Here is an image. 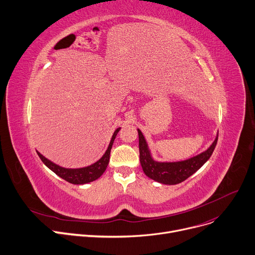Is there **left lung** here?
<instances>
[{
	"mask_svg": "<svg viewBox=\"0 0 255 255\" xmlns=\"http://www.w3.org/2000/svg\"><path fill=\"white\" fill-rule=\"evenodd\" d=\"M137 131L139 138V159L143 172L147 177L169 185L180 183L199 170L211 157L218 139L217 134L212 144L205 151L188 160L178 162H158L152 159L143 134L139 129H137Z\"/></svg>",
	"mask_w": 255,
	"mask_h": 255,
	"instance_id": "1",
	"label": "left lung"
}]
</instances>
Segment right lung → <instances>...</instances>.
I'll list each match as a JSON object with an SVG mask.
<instances>
[{
    "label": "right lung",
    "instance_id": "add662e5",
    "mask_svg": "<svg viewBox=\"0 0 255 255\" xmlns=\"http://www.w3.org/2000/svg\"><path fill=\"white\" fill-rule=\"evenodd\" d=\"M121 128L116 129V131L114 132L111 142L108 146V149L106 150L105 155L101 157L97 162L93 163L90 166L87 167H83V168H77V169H72V168H64L61 167L53 162H51L50 160H48L47 158H45L42 154L37 150L38 155L40 157V159L42 160V162L50 169L52 170L55 174H57L59 177H61L62 179L69 181L73 184H84V183H88L91 181L96 180L97 178H99L101 175L104 174V172L106 171V169L109 165L110 162V155H111V149L114 143V140L117 136L118 132L120 131Z\"/></svg>",
    "mask_w": 255,
    "mask_h": 255
}]
</instances>
